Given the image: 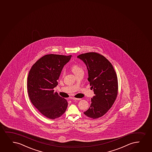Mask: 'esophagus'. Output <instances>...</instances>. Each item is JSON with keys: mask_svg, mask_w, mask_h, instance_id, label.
<instances>
[{"mask_svg": "<svg viewBox=\"0 0 152 152\" xmlns=\"http://www.w3.org/2000/svg\"><path fill=\"white\" fill-rule=\"evenodd\" d=\"M73 99L75 100H80L81 99V98H77L73 97Z\"/></svg>", "mask_w": 152, "mask_h": 152, "instance_id": "esophagus-1", "label": "esophagus"}]
</instances>
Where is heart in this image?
Instances as JSON below:
<instances>
[{"mask_svg":"<svg viewBox=\"0 0 152 152\" xmlns=\"http://www.w3.org/2000/svg\"><path fill=\"white\" fill-rule=\"evenodd\" d=\"M72 71L75 74V75H77V74H78L81 72L83 71V67L78 64H74L73 66H72ZM62 75H64V70L62 71Z\"/></svg>","mask_w":152,"mask_h":152,"instance_id":"1","label":"heart"}]
</instances>
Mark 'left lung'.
Here are the masks:
<instances>
[{
  "label": "left lung",
  "mask_w": 152,
  "mask_h": 152,
  "mask_svg": "<svg viewBox=\"0 0 152 152\" xmlns=\"http://www.w3.org/2000/svg\"><path fill=\"white\" fill-rule=\"evenodd\" d=\"M77 57L86 64L88 80L95 94L84 115L93 119L99 118L111 109L117 97L118 79L116 72L111 62L97 53H86Z\"/></svg>",
  "instance_id": "1"
}]
</instances>
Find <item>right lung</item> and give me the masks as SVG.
Instances as JSON below:
<instances>
[{
	"mask_svg": "<svg viewBox=\"0 0 152 152\" xmlns=\"http://www.w3.org/2000/svg\"><path fill=\"white\" fill-rule=\"evenodd\" d=\"M71 56L45 55L33 65L28 73L27 88L28 97L39 112L50 119L61 116L68 102L53 88L58 85L63 67Z\"/></svg>",
	"mask_w": 152,
	"mask_h": 152,
	"instance_id": "right-lung-1",
	"label": "right lung"
}]
</instances>
